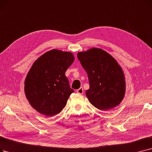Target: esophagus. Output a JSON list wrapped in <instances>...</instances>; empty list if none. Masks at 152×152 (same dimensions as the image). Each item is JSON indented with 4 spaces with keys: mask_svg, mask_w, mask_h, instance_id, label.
Returning a JSON list of instances; mask_svg holds the SVG:
<instances>
[{
    "mask_svg": "<svg viewBox=\"0 0 152 152\" xmlns=\"http://www.w3.org/2000/svg\"><path fill=\"white\" fill-rule=\"evenodd\" d=\"M76 92H77V93H78V94H83V92H84V89H83V88H80V89H77Z\"/></svg>",
    "mask_w": 152,
    "mask_h": 152,
    "instance_id": "esophagus-1",
    "label": "esophagus"
}]
</instances>
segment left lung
<instances>
[{
  "mask_svg": "<svg viewBox=\"0 0 152 152\" xmlns=\"http://www.w3.org/2000/svg\"><path fill=\"white\" fill-rule=\"evenodd\" d=\"M77 58L86 71L89 101L99 110H108L119 104L125 93V80L120 65L110 54L93 48L77 53Z\"/></svg>",
  "mask_w": 152,
  "mask_h": 152,
  "instance_id": "left-lung-1",
  "label": "left lung"
}]
</instances>
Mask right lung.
Wrapping results in <instances>:
<instances>
[{"label": "right lung", "mask_w": 152, "mask_h": 152, "mask_svg": "<svg viewBox=\"0 0 152 152\" xmlns=\"http://www.w3.org/2000/svg\"><path fill=\"white\" fill-rule=\"evenodd\" d=\"M75 60L71 52L51 50L33 64L25 80V93L38 113L53 116L64 109L73 89L65 75Z\"/></svg>", "instance_id": "obj_1"}]
</instances>
